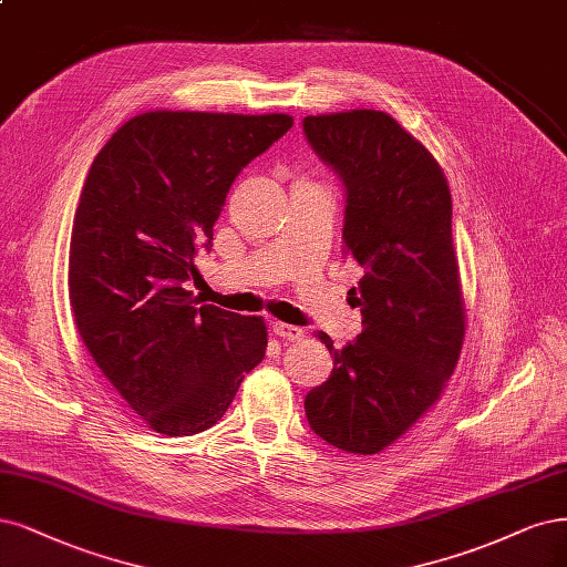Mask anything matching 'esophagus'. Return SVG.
<instances>
[{
  "instance_id": "esophagus-1",
  "label": "esophagus",
  "mask_w": 567,
  "mask_h": 567,
  "mask_svg": "<svg viewBox=\"0 0 567 567\" xmlns=\"http://www.w3.org/2000/svg\"><path fill=\"white\" fill-rule=\"evenodd\" d=\"M271 333H275L281 340H286V342H298V340L305 338V330L302 328L290 326V323H281V321L271 323Z\"/></svg>"
}]
</instances>
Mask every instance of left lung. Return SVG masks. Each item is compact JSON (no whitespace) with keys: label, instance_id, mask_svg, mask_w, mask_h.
Wrapping results in <instances>:
<instances>
[{"label":"left lung","instance_id":"1","mask_svg":"<svg viewBox=\"0 0 567 567\" xmlns=\"http://www.w3.org/2000/svg\"><path fill=\"white\" fill-rule=\"evenodd\" d=\"M317 157L344 187L342 252L363 277L349 292L363 330L305 396L311 432L373 455L441 396L460 359L464 307L453 248V199L436 159L386 112L305 116Z\"/></svg>","mask_w":567,"mask_h":567}]
</instances>
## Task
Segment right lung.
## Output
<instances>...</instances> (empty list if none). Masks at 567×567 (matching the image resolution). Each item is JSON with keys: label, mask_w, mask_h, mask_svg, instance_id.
<instances>
[{"label": "right lung", "mask_w": 567, "mask_h": 567, "mask_svg": "<svg viewBox=\"0 0 567 567\" xmlns=\"http://www.w3.org/2000/svg\"><path fill=\"white\" fill-rule=\"evenodd\" d=\"M292 126L288 114L145 112L112 133L82 187L70 241L76 330L150 429L216 424L267 347L262 317L197 307L185 281L237 175Z\"/></svg>", "instance_id": "obj_1"}]
</instances>
